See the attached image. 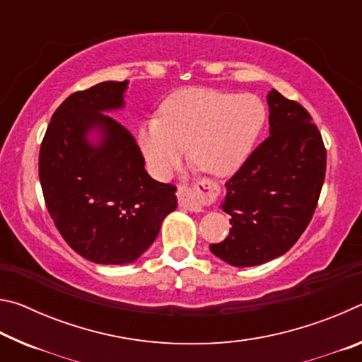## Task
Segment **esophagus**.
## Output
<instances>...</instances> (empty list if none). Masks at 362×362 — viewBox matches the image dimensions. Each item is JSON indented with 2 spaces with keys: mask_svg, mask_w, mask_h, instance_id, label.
<instances>
[{
  "mask_svg": "<svg viewBox=\"0 0 362 362\" xmlns=\"http://www.w3.org/2000/svg\"><path fill=\"white\" fill-rule=\"evenodd\" d=\"M177 198H179V204L189 212H201L204 209L203 198H201V193L194 188L188 187H179L177 189Z\"/></svg>",
  "mask_w": 362,
  "mask_h": 362,
  "instance_id": "34e87169",
  "label": "esophagus"
}]
</instances>
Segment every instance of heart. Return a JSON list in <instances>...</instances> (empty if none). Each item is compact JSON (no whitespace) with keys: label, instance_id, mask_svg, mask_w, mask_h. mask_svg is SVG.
<instances>
[{"label":"heart","instance_id":"1","mask_svg":"<svg viewBox=\"0 0 362 362\" xmlns=\"http://www.w3.org/2000/svg\"><path fill=\"white\" fill-rule=\"evenodd\" d=\"M159 115L144 121L137 142L156 179H168L188 159L212 177L236 173L252 151L267 112L255 95L188 88L170 94Z\"/></svg>","mask_w":362,"mask_h":362}]
</instances>
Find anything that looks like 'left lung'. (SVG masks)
<instances>
[{
  "label": "left lung",
  "mask_w": 362,
  "mask_h": 362,
  "mask_svg": "<svg viewBox=\"0 0 362 362\" xmlns=\"http://www.w3.org/2000/svg\"><path fill=\"white\" fill-rule=\"evenodd\" d=\"M269 137L225 183L230 235L211 252L233 267L286 254L308 226L326 175V148L308 112L276 89L267 95Z\"/></svg>",
  "instance_id": "1"
}]
</instances>
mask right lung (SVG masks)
I'll list each match as a JSON object with an SVG mask.
<instances>
[{
	"mask_svg": "<svg viewBox=\"0 0 362 362\" xmlns=\"http://www.w3.org/2000/svg\"><path fill=\"white\" fill-rule=\"evenodd\" d=\"M129 81L71 94L40 150L47 211L69 246L100 265L134 263L177 207L175 187L153 180L131 132L107 113L126 107Z\"/></svg>",
	"mask_w": 362,
	"mask_h": 362,
	"instance_id": "obj_1",
	"label": "right lung"
}]
</instances>
